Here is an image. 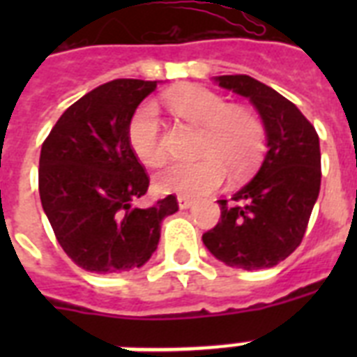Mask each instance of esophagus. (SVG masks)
I'll list each match as a JSON object with an SVG mask.
<instances>
[{"label": "esophagus", "mask_w": 357, "mask_h": 357, "mask_svg": "<svg viewBox=\"0 0 357 357\" xmlns=\"http://www.w3.org/2000/svg\"><path fill=\"white\" fill-rule=\"evenodd\" d=\"M178 206L179 209H189L190 206H192V198H189V196H178Z\"/></svg>", "instance_id": "obj_1"}]
</instances>
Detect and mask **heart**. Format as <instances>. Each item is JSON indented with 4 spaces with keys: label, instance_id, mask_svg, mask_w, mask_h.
Segmentation results:
<instances>
[{
    "label": "heart",
    "instance_id": "obj_1",
    "mask_svg": "<svg viewBox=\"0 0 357 357\" xmlns=\"http://www.w3.org/2000/svg\"><path fill=\"white\" fill-rule=\"evenodd\" d=\"M168 105L202 129L198 155L192 162H172L155 174V187L161 192L206 195L222 185L228 171L244 176L257 165L265 144V131L254 113L231 107L222 96L202 86H181L167 96ZM128 140L131 150L146 167H159L165 161L161 120L153 103L140 105L129 120Z\"/></svg>",
    "mask_w": 357,
    "mask_h": 357
}]
</instances>
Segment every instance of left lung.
I'll return each instance as SVG.
<instances>
[{
    "instance_id": "obj_1",
    "label": "left lung",
    "mask_w": 357,
    "mask_h": 357,
    "mask_svg": "<svg viewBox=\"0 0 357 357\" xmlns=\"http://www.w3.org/2000/svg\"><path fill=\"white\" fill-rule=\"evenodd\" d=\"M226 91L248 98L259 113L266 153L231 202L218 200L220 222L202 241L224 265L271 268L302 243L321 190L319 135L300 109L250 75H217Z\"/></svg>"
}]
</instances>
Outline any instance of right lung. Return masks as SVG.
<instances>
[{
	"instance_id": "right-lung-1",
	"label": "right lung",
	"mask_w": 357,
	"mask_h": 357,
	"mask_svg": "<svg viewBox=\"0 0 357 357\" xmlns=\"http://www.w3.org/2000/svg\"><path fill=\"white\" fill-rule=\"evenodd\" d=\"M159 81L114 79L70 105L44 140L42 209L75 265L96 274L140 268L157 250L161 222L178 211L168 195L140 209L150 179L128 140L137 107Z\"/></svg>"
}]
</instances>
